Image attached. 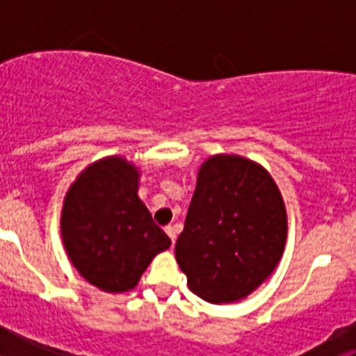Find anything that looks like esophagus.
<instances>
[{
    "instance_id": "obj_1",
    "label": "esophagus",
    "mask_w": 356,
    "mask_h": 356,
    "mask_svg": "<svg viewBox=\"0 0 356 356\" xmlns=\"http://www.w3.org/2000/svg\"><path fill=\"white\" fill-rule=\"evenodd\" d=\"M165 234L169 235V238H171L172 244H175V242H176V234H178V232H176V226H168V228H165Z\"/></svg>"
}]
</instances>
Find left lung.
Returning a JSON list of instances; mask_svg holds the SVG:
<instances>
[{"label": "left lung", "mask_w": 356, "mask_h": 356, "mask_svg": "<svg viewBox=\"0 0 356 356\" xmlns=\"http://www.w3.org/2000/svg\"><path fill=\"white\" fill-rule=\"evenodd\" d=\"M285 241L287 210L266 168L226 153L201 163L175 246L194 294L213 305L244 300L273 275Z\"/></svg>", "instance_id": "obj_1"}]
</instances>
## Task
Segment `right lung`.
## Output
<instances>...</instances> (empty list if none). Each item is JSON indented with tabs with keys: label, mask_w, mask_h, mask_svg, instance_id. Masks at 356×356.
<instances>
[{
	"label": "right lung",
	"mask_w": 356,
	"mask_h": 356,
	"mask_svg": "<svg viewBox=\"0 0 356 356\" xmlns=\"http://www.w3.org/2000/svg\"><path fill=\"white\" fill-rule=\"evenodd\" d=\"M140 171L124 156L89 163L64 197L60 234L78 273L103 292H128L171 238L139 197Z\"/></svg>",
	"instance_id": "right-lung-1"
}]
</instances>
